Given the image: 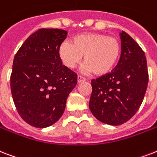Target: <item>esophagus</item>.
Here are the masks:
<instances>
[{"instance_id":"esophagus-1","label":"esophagus","mask_w":157,"mask_h":157,"mask_svg":"<svg viewBox=\"0 0 157 157\" xmlns=\"http://www.w3.org/2000/svg\"><path fill=\"white\" fill-rule=\"evenodd\" d=\"M86 81V78H85V77H83V76H77V82H78V83H80V82H82V81Z\"/></svg>"}]
</instances>
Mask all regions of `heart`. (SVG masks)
<instances>
[{
    "instance_id": "heart-1",
    "label": "heart",
    "mask_w": 157,
    "mask_h": 157,
    "mask_svg": "<svg viewBox=\"0 0 157 157\" xmlns=\"http://www.w3.org/2000/svg\"><path fill=\"white\" fill-rule=\"evenodd\" d=\"M121 52L118 39L102 33H83L74 37L71 44L63 42L59 56L67 67L72 69L84 56V70L96 76L110 72L117 64Z\"/></svg>"
}]
</instances>
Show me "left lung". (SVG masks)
Masks as SVG:
<instances>
[{
	"label": "left lung",
	"instance_id": "left-lung-1",
	"mask_svg": "<svg viewBox=\"0 0 157 157\" xmlns=\"http://www.w3.org/2000/svg\"><path fill=\"white\" fill-rule=\"evenodd\" d=\"M121 56L110 73L91 80L89 108L104 124L118 126L137 113L145 96L148 71L145 53L126 32L120 33Z\"/></svg>",
	"mask_w": 157,
	"mask_h": 157
}]
</instances>
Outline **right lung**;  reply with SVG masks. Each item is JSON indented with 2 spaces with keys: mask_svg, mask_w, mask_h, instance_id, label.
<instances>
[{
  "mask_svg": "<svg viewBox=\"0 0 157 157\" xmlns=\"http://www.w3.org/2000/svg\"><path fill=\"white\" fill-rule=\"evenodd\" d=\"M67 32L40 29L20 47L13 61L10 89L20 117L29 125L44 128L59 120L77 75L63 65L59 47Z\"/></svg>",
  "mask_w": 157,
  "mask_h": 157,
  "instance_id": "add662e5",
  "label": "right lung"
}]
</instances>
